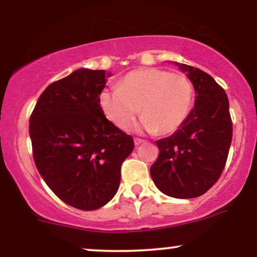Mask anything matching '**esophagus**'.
<instances>
[{
    "instance_id": "1",
    "label": "esophagus",
    "mask_w": 257,
    "mask_h": 257,
    "mask_svg": "<svg viewBox=\"0 0 257 257\" xmlns=\"http://www.w3.org/2000/svg\"><path fill=\"white\" fill-rule=\"evenodd\" d=\"M144 143H145V140H144V139H140V138H135V139H134L135 146L141 145V144H144Z\"/></svg>"
}]
</instances>
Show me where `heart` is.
I'll use <instances>...</instances> for the list:
<instances>
[{
  "label": "heart",
  "mask_w": 257,
  "mask_h": 257,
  "mask_svg": "<svg viewBox=\"0 0 257 257\" xmlns=\"http://www.w3.org/2000/svg\"><path fill=\"white\" fill-rule=\"evenodd\" d=\"M194 88L185 73H172L159 67L131 71L118 88L102 89L99 105L106 118L122 131L134 124L141 111V126L161 135L178 131L187 118Z\"/></svg>",
  "instance_id": "b5f03b06"
}]
</instances>
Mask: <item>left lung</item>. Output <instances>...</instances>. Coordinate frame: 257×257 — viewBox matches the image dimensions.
Returning <instances> with one entry per match:
<instances>
[{
	"instance_id": "1",
	"label": "left lung",
	"mask_w": 257,
	"mask_h": 257,
	"mask_svg": "<svg viewBox=\"0 0 257 257\" xmlns=\"http://www.w3.org/2000/svg\"><path fill=\"white\" fill-rule=\"evenodd\" d=\"M196 90L194 108L172 137L157 141L159 156L150 173L156 186L174 198L204 194L222 174L232 141L227 94L210 75L181 64Z\"/></svg>"
}]
</instances>
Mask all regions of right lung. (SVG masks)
<instances>
[{"label": "right lung", "instance_id": "obj_1", "mask_svg": "<svg viewBox=\"0 0 257 257\" xmlns=\"http://www.w3.org/2000/svg\"><path fill=\"white\" fill-rule=\"evenodd\" d=\"M107 77L104 70H76L44 89L30 116L38 173L59 198L81 210H95L113 198L120 167L134 149L131 135L100 108Z\"/></svg>", "mask_w": 257, "mask_h": 257}]
</instances>
